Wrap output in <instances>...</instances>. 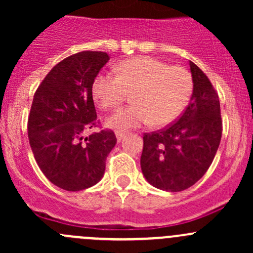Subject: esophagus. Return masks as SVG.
Here are the masks:
<instances>
[{
    "label": "esophagus",
    "mask_w": 253,
    "mask_h": 253,
    "mask_svg": "<svg viewBox=\"0 0 253 253\" xmlns=\"http://www.w3.org/2000/svg\"><path fill=\"white\" fill-rule=\"evenodd\" d=\"M115 134H116L117 142H121V139L124 138V137H125V133H124V132H119V131H116V133H115Z\"/></svg>",
    "instance_id": "34e87169"
}]
</instances>
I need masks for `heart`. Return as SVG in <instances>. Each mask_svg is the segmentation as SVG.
I'll return each mask as SVG.
<instances>
[{
    "instance_id": "obj_1",
    "label": "heart",
    "mask_w": 253,
    "mask_h": 253,
    "mask_svg": "<svg viewBox=\"0 0 253 253\" xmlns=\"http://www.w3.org/2000/svg\"><path fill=\"white\" fill-rule=\"evenodd\" d=\"M115 73H99L91 93L100 108L114 109L131 91V105L106 120L108 127L119 132L147 124H170L183 110L192 91V77L186 68L149 56L122 61L115 66Z\"/></svg>"
}]
</instances>
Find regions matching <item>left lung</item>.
<instances>
[{
  "instance_id": "obj_1",
  "label": "left lung",
  "mask_w": 253,
  "mask_h": 253,
  "mask_svg": "<svg viewBox=\"0 0 253 253\" xmlns=\"http://www.w3.org/2000/svg\"><path fill=\"white\" fill-rule=\"evenodd\" d=\"M193 91L174 124L143 136L141 169L145 180L168 192L195 185L211 167L221 139L220 103L211 81L190 61Z\"/></svg>"
}]
</instances>
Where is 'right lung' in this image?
Returning <instances> with one entry per match:
<instances>
[{
	"mask_svg": "<svg viewBox=\"0 0 253 253\" xmlns=\"http://www.w3.org/2000/svg\"><path fill=\"white\" fill-rule=\"evenodd\" d=\"M109 60L103 51L66 57L34 94L28 120L30 147L42 174L62 190L75 192L98 183L116 144L111 129L84 136L98 125L91 85Z\"/></svg>",
	"mask_w": 253,
	"mask_h": 253,
	"instance_id": "right-lung-1",
	"label": "right lung"
}]
</instances>
